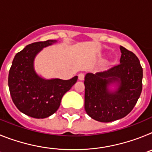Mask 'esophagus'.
Returning <instances> with one entry per match:
<instances>
[{
	"label": "esophagus",
	"instance_id": "esophagus-1",
	"mask_svg": "<svg viewBox=\"0 0 152 152\" xmlns=\"http://www.w3.org/2000/svg\"><path fill=\"white\" fill-rule=\"evenodd\" d=\"M78 79L80 80H83L84 79V75L83 73H80L78 75Z\"/></svg>",
	"mask_w": 152,
	"mask_h": 152
}]
</instances>
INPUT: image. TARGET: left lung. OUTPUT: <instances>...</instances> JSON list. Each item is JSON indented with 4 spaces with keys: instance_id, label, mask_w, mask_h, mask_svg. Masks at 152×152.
Instances as JSON below:
<instances>
[{
    "instance_id": "1",
    "label": "left lung",
    "mask_w": 152,
    "mask_h": 152,
    "mask_svg": "<svg viewBox=\"0 0 152 152\" xmlns=\"http://www.w3.org/2000/svg\"><path fill=\"white\" fill-rule=\"evenodd\" d=\"M120 63L108 71L84 77V108L88 116L96 121L109 123L128 115L139 100L142 90L143 72L139 60L131 51L120 46ZM121 83L115 93H110L107 86Z\"/></svg>"
}]
</instances>
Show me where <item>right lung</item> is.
Wrapping results in <instances>:
<instances>
[{
	"mask_svg": "<svg viewBox=\"0 0 152 152\" xmlns=\"http://www.w3.org/2000/svg\"><path fill=\"white\" fill-rule=\"evenodd\" d=\"M56 40L36 42L17 53L8 75V86L13 103L31 117L43 119L56 113L63 95L76 83L77 76L69 80H44L33 69V60L42 48Z\"/></svg>",
	"mask_w": 152,
	"mask_h": 152,
	"instance_id": "obj_1",
	"label": "right lung"
}]
</instances>
